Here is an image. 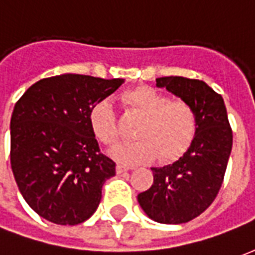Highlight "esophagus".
Wrapping results in <instances>:
<instances>
[{
	"label": "esophagus",
	"instance_id": "34e87169",
	"mask_svg": "<svg viewBox=\"0 0 255 255\" xmlns=\"http://www.w3.org/2000/svg\"><path fill=\"white\" fill-rule=\"evenodd\" d=\"M127 171H129V168H128V166H124V165H120V164H117V166H116L117 173H123V172H127Z\"/></svg>",
	"mask_w": 255,
	"mask_h": 255
}]
</instances>
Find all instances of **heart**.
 I'll use <instances>...</instances> for the list:
<instances>
[{
  "label": "heart",
  "mask_w": 255,
  "mask_h": 255,
  "mask_svg": "<svg viewBox=\"0 0 255 255\" xmlns=\"http://www.w3.org/2000/svg\"><path fill=\"white\" fill-rule=\"evenodd\" d=\"M126 112L140 119L133 143L113 150L123 164H143L158 157L161 162L180 158L195 138L197 112L184 100H171L165 93L147 84H139L122 94ZM89 124L101 143L113 147L122 138L119 117L111 101L100 100L89 112Z\"/></svg>",
  "instance_id": "b5f03b06"
}]
</instances>
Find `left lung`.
Instances as JSON below:
<instances>
[{
    "mask_svg": "<svg viewBox=\"0 0 255 255\" xmlns=\"http://www.w3.org/2000/svg\"><path fill=\"white\" fill-rule=\"evenodd\" d=\"M155 82L194 106L198 128L183 157L172 165L151 168L154 182L139 194L138 202L157 223L182 224L203 213L217 197L232 150V128L223 97L205 82L182 76Z\"/></svg>",
    "mask_w": 255,
    "mask_h": 255,
    "instance_id": "obj_1",
    "label": "left lung"
}]
</instances>
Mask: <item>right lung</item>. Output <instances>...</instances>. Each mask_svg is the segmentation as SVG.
I'll return each instance as SVG.
<instances>
[{
  "label": "right lung",
  "instance_id": "right-lung-1",
  "mask_svg": "<svg viewBox=\"0 0 255 255\" xmlns=\"http://www.w3.org/2000/svg\"><path fill=\"white\" fill-rule=\"evenodd\" d=\"M124 79L65 73L41 79L14 105L10 166L21 195L41 217L60 225L90 219L116 162L101 153L89 124L97 101Z\"/></svg>",
  "mask_w": 255,
  "mask_h": 255
}]
</instances>
